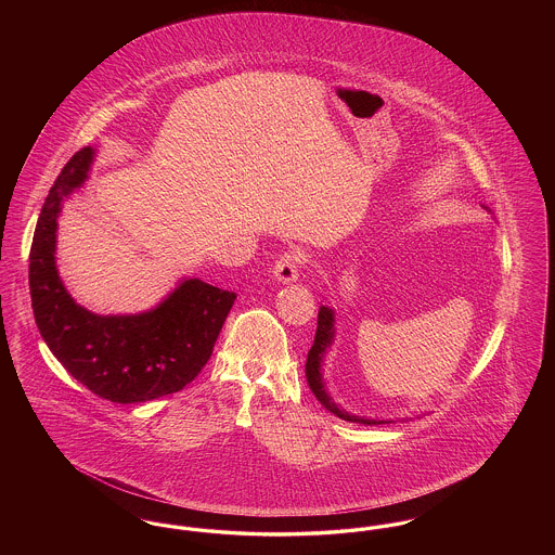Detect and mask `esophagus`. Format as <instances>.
Instances as JSON below:
<instances>
[{"mask_svg":"<svg viewBox=\"0 0 555 555\" xmlns=\"http://www.w3.org/2000/svg\"><path fill=\"white\" fill-rule=\"evenodd\" d=\"M301 262H304V254H301L299 249L287 251V254H283V256L276 260V264L272 268V274H274V279H276L279 283L291 285V283H295V281L299 279Z\"/></svg>","mask_w":555,"mask_h":555,"instance_id":"34e87169","label":"esophagus"}]
</instances>
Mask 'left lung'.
<instances>
[{"label":"left lung","mask_w":555,"mask_h":555,"mask_svg":"<svg viewBox=\"0 0 555 555\" xmlns=\"http://www.w3.org/2000/svg\"><path fill=\"white\" fill-rule=\"evenodd\" d=\"M489 210V208H487ZM491 211V210H489ZM335 310L333 308H326V306H320L318 310V328L317 337H314V345L308 353V362H306V378H308V385L312 389V393L317 396L318 401L328 410L333 412L335 416L344 418L347 423L358 424H389L393 421H378V418H366V416H356V414H349L347 410H344L341 405H337L333 401V397L328 396L326 391V385H324V360H326V353L331 351V347L335 344Z\"/></svg>","instance_id":"obj_1"}]
</instances>
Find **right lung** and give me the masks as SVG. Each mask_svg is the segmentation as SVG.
Segmentation results:
<instances>
[{"mask_svg":"<svg viewBox=\"0 0 555 555\" xmlns=\"http://www.w3.org/2000/svg\"><path fill=\"white\" fill-rule=\"evenodd\" d=\"M93 159V147L77 152L39 214L28 256L33 314L57 362L91 393L114 403L152 401L181 391L202 372L237 295L185 276L139 314L104 317L77 304L55 266L57 216L89 179Z\"/></svg>","mask_w":555,"mask_h":555,"instance_id":"1","label":"right lung"}]
</instances>
